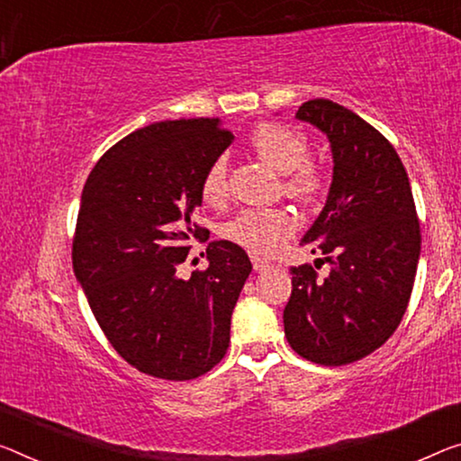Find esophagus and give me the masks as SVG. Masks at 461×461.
Returning a JSON list of instances; mask_svg holds the SVG:
<instances>
[{
	"label": "esophagus",
	"mask_w": 461,
	"mask_h": 461,
	"mask_svg": "<svg viewBox=\"0 0 461 461\" xmlns=\"http://www.w3.org/2000/svg\"><path fill=\"white\" fill-rule=\"evenodd\" d=\"M251 264H253V270H266V267H270V261L259 258V255H251Z\"/></svg>",
	"instance_id": "esophagus-1"
}]
</instances>
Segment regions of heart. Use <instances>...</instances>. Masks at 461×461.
I'll return each mask as SVG.
<instances>
[{
    "label": "heart",
    "instance_id": "1",
    "mask_svg": "<svg viewBox=\"0 0 461 461\" xmlns=\"http://www.w3.org/2000/svg\"><path fill=\"white\" fill-rule=\"evenodd\" d=\"M249 146L258 157L286 173L285 191L301 202H311L321 194L323 171L309 158V140L299 130L280 123H259L249 136ZM202 200L221 206L229 195L226 158L216 157L202 176ZM296 229L294 216L285 208H247L224 224L222 235L245 247L253 255H272Z\"/></svg>",
    "mask_w": 461,
    "mask_h": 461
}]
</instances>
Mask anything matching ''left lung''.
<instances>
[{"label": "left lung", "mask_w": 461, "mask_h": 461, "mask_svg": "<svg viewBox=\"0 0 461 461\" xmlns=\"http://www.w3.org/2000/svg\"><path fill=\"white\" fill-rule=\"evenodd\" d=\"M296 119L330 140L328 202L303 237L330 272L293 267L285 334L296 354L325 366L365 358L406 313L420 258V224L398 152L357 113L328 98L303 103ZM315 264V267L320 266Z\"/></svg>", "instance_id": "1"}]
</instances>
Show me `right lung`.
<instances>
[{"instance_id": "right-lung-1", "label": "right lung", "mask_w": 461, "mask_h": 461, "mask_svg": "<svg viewBox=\"0 0 461 461\" xmlns=\"http://www.w3.org/2000/svg\"><path fill=\"white\" fill-rule=\"evenodd\" d=\"M232 133L218 119L141 127L103 154L77 212L72 261L98 325L140 373L187 381L226 354L230 315L251 261L239 245H208V270L176 276L202 206V176Z\"/></svg>"}]
</instances>
